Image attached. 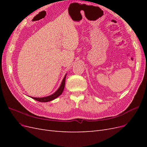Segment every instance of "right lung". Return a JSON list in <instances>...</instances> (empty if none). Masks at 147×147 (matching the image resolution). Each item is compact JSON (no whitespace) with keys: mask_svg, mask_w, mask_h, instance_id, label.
I'll return each instance as SVG.
<instances>
[{"mask_svg":"<svg viewBox=\"0 0 147 147\" xmlns=\"http://www.w3.org/2000/svg\"><path fill=\"white\" fill-rule=\"evenodd\" d=\"M65 78H66V75L64 76L63 81H62L60 87L58 88V90H57L55 93H53V94L47 96V97H30L35 100H37V101L42 102H49V101L54 100L55 99L57 98V97L59 96L62 94V93H63V92L64 91V86H65Z\"/></svg>","mask_w":147,"mask_h":147,"instance_id":"1","label":"right lung"}]
</instances>
